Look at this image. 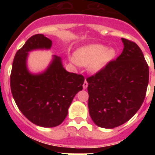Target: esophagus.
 I'll return each instance as SVG.
<instances>
[{
  "instance_id": "obj_1",
  "label": "esophagus",
  "mask_w": 155,
  "mask_h": 155,
  "mask_svg": "<svg viewBox=\"0 0 155 155\" xmlns=\"http://www.w3.org/2000/svg\"><path fill=\"white\" fill-rule=\"evenodd\" d=\"M87 81H86V79L85 80H84V84H83V87H84V89H86V88H87Z\"/></svg>"
}]
</instances>
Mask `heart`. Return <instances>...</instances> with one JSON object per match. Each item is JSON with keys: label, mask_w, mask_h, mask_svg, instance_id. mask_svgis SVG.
<instances>
[{"label": "heart", "mask_w": 155, "mask_h": 155, "mask_svg": "<svg viewBox=\"0 0 155 155\" xmlns=\"http://www.w3.org/2000/svg\"><path fill=\"white\" fill-rule=\"evenodd\" d=\"M116 56L114 49H106L105 46L92 44L79 49L76 53V58H71L75 64L89 65L91 71H98L105 67Z\"/></svg>", "instance_id": "heart-1"}]
</instances>
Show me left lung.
<instances>
[{
  "label": "left lung",
  "instance_id": "obj_1",
  "mask_svg": "<svg viewBox=\"0 0 155 155\" xmlns=\"http://www.w3.org/2000/svg\"><path fill=\"white\" fill-rule=\"evenodd\" d=\"M124 48L113 60L87 78L88 109L98 127L113 129L139 110L149 81V68L137 44L122 38Z\"/></svg>",
  "mask_w": 155,
  "mask_h": 155
}]
</instances>
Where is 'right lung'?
Listing matches in <instances>:
<instances>
[{
  "instance_id": "add662e5",
  "label": "right lung",
  "mask_w": 155,
  "mask_h": 155,
  "mask_svg": "<svg viewBox=\"0 0 155 155\" xmlns=\"http://www.w3.org/2000/svg\"><path fill=\"white\" fill-rule=\"evenodd\" d=\"M52 41L42 34L31 36L17 51L10 77L11 91L19 110L29 121L42 127L63 123L74 97L81 91L84 78L63 68L61 57L53 60L42 74H32L26 67L28 53L50 49Z\"/></svg>"
}]
</instances>
